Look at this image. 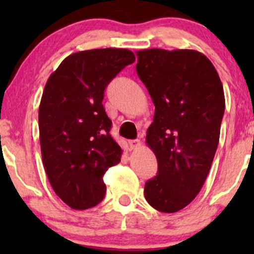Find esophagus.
<instances>
[{"label": "esophagus", "mask_w": 254, "mask_h": 254, "mask_svg": "<svg viewBox=\"0 0 254 254\" xmlns=\"http://www.w3.org/2000/svg\"><path fill=\"white\" fill-rule=\"evenodd\" d=\"M129 145L130 149H137V148L141 147V141L139 139H131L129 141Z\"/></svg>", "instance_id": "esophagus-1"}]
</instances>
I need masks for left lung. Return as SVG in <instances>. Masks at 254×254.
I'll return each instance as SVG.
<instances>
[{
  "instance_id": "left-lung-1",
  "label": "left lung",
  "mask_w": 254,
  "mask_h": 254,
  "mask_svg": "<svg viewBox=\"0 0 254 254\" xmlns=\"http://www.w3.org/2000/svg\"><path fill=\"white\" fill-rule=\"evenodd\" d=\"M136 71L155 105L145 142L157 174L144 186L161 212L189 205L202 189L220 139L223 86L212 63L196 50L137 51Z\"/></svg>"
}]
</instances>
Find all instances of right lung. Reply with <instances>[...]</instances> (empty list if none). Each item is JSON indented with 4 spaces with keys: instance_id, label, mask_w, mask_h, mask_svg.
<instances>
[{
    "instance_id": "obj_1",
    "label": "right lung",
    "mask_w": 254,
    "mask_h": 254,
    "mask_svg": "<svg viewBox=\"0 0 254 254\" xmlns=\"http://www.w3.org/2000/svg\"><path fill=\"white\" fill-rule=\"evenodd\" d=\"M133 62L127 49L75 52L45 84L38 116L43 165L57 196L75 210L104 199V174L121 162L103 99L111 80Z\"/></svg>"
}]
</instances>
